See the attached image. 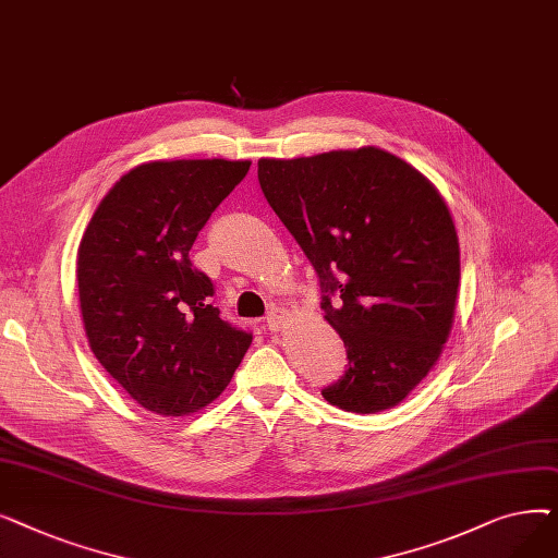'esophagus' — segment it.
I'll return each instance as SVG.
<instances>
[{
    "mask_svg": "<svg viewBox=\"0 0 558 558\" xmlns=\"http://www.w3.org/2000/svg\"><path fill=\"white\" fill-rule=\"evenodd\" d=\"M284 320H287V312L284 310H280V307H271V312H269V316H267V326H269V330H280L282 326H284Z\"/></svg>",
    "mask_w": 558,
    "mask_h": 558,
    "instance_id": "1",
    "label": "esophagus"
}]
</instances>
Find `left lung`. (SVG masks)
<instances>
[{"mask_svg": "<svg viewBox=\"0 0 558 558\" xmlns=\"http://www.w3.org/2000/svg\"><path fill=\"white\" fill-rule=\"evenodd\" d=\"M257 179L318 274L324 318L345 345L343 377L320 393L355 414L400 404L454 324L459 238L441 192L377 146L259 158Z\"/></svg>", "mask_w": 558, "mask_h": 558, "instance_id": "1", "label": "left lung"}]
</instances>
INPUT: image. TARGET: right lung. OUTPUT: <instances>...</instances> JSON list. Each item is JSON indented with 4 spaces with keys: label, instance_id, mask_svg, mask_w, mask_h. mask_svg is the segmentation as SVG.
I'll return each instance as SVG.
<instances>
[{
    "label": "right lung",
    "instance_id": "add662e5",
    "mask_svg": "<svg viewBox=\"0 0 558 558\" xmlns=\"http://www.w3.org/2000/svg\"><path fill=\"white\" fill-rule=\"evenodd\" d=\"M251 160H154L126 171L97 205L76 255L87 343L140 407L190 416L217 400L251 332L232 328L190 248Z\"/></svg>",
    "mask_w": 558,
    "mask_h": 558
}]
</instances>
